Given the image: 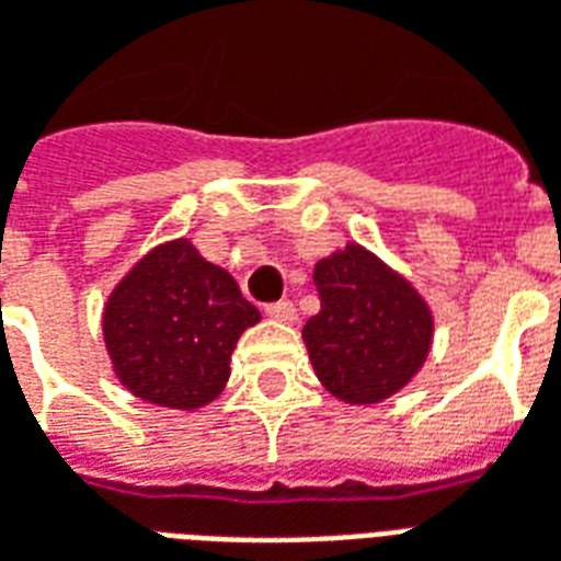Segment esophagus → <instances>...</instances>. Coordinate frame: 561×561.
Listing matches in <instances>:
<instances>
[{
	"label": "esophagus",
	"instance_id": "34e87169",
	"mask_svg": "<svg viewBox=\"0 0 561 561\" xmlns=\"http://www.w3.org/2000/svg\"><path fill=\"white\" fill-rule=\"evenodd\" d=\"M267 316L273 321H279V324H294L297 321V309H294L291 300H279V304L267 306Z\"/></svg>",
	"mask_w": 561,
	"mask_h": 561
}]
</instances>
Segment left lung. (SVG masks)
Masks as SVG:
<instances>
[{"label": "left lung", "instance_id": "1", "mask_svg": "<svg viewBox=\"0 0 561 561\" xmlns=\"http://www.w3.org/2000/svg\"><path fill=\"white\" fill-rule=\"evenodd\" d=\"M321 309L304 342L318 381L348 405L400 393L426 364L435 318L423 294L366 245L321 257L312 270Z\"/></svg>", "mask_w": 561, "mask_h": 561}]
</instances>
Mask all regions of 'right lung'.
Segmentation results:
<instances>
[{"label": "right lung", "instance_id": "obj_1", "mask_svg": "<svg viewBox=\"0 0 561 561\" xmlns=\"http://www.w3.org/2000/svg\"><path fill=\"white\" fill-rule=\"evenodd\" d=\"M261 312L192 240L159 243L128 270L102 312L114 376L138 400L195 412L219 397L231 354Z\"/></svg>", "mask_w": 561, "mask_h": 561}]
</instances>
